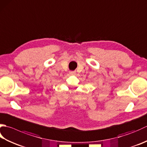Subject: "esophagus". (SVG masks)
<instances>
[{
    "mask_svg": "<svg viewBox=\"0 0 147 147\" xmlns=\"http://www.w3.org/2000/svg\"><path fill=\"white\" fill-rule=\"evenodd\" d=\"M69 74H71V75H74V74H76V72L75 71H70Z\"/></svg>",
    "mask_w": 147,
    "mask_h": 147,
    "instance_id": "esophagus-1",
    "label": "esophagus"
}]
</instances>
